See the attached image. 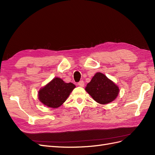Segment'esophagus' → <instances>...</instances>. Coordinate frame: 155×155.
<instances>
[{"label":"esophagus","mask_w":155,"mask_h":155,"mask_svg":"<svg viewBox=\"0 0 155 155\" xmlns=\"http://www.w3.org/2000/svg\"><path fill=\"white\" fill-rule=\"evenodd\" d=\"M78 85L79 86H81V87H83V86H84V82L83 81H81L80 82L78 83Z\"/></svg>","instance_id":"esophagus-1"}]
</instances>
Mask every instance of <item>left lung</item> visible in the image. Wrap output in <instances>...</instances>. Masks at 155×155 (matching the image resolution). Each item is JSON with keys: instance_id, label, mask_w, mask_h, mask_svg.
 <instances>
[{"instance_id": "8db88e82", "label": "left lung", "mask_w": 155, "mask_h": 155, "mask_svg": "<svg viewBox=\"0 0 155 155\" xmlns=\"http://www.w3.org/2000/svg\"><path fill=\"white\" fill-rule=\"evenodd\" d=\"M85 90L95 101L100 104H107L113 101L119 93L118 87L101 73L94 75Z\"/></svg>"}]
</instances>
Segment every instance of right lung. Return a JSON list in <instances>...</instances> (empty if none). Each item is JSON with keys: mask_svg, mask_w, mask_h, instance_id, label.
<instances>
[{"mask_svg": "<svg viewBox=\"0 0 155 155\" xmlns=\"http://www.w3.org/2000/svg\"><path fill=\"white\" fill-rule=\"evenodd\" d=\"M75 88L73 83H65L62 79L55 78L38 92V99L43 104L57 108L64 103Z\"/></svg>", "mask_w": 155, "mask_h": 155, "instance_id": "right-lung-1", "label": "right lung"}]
</instances>
